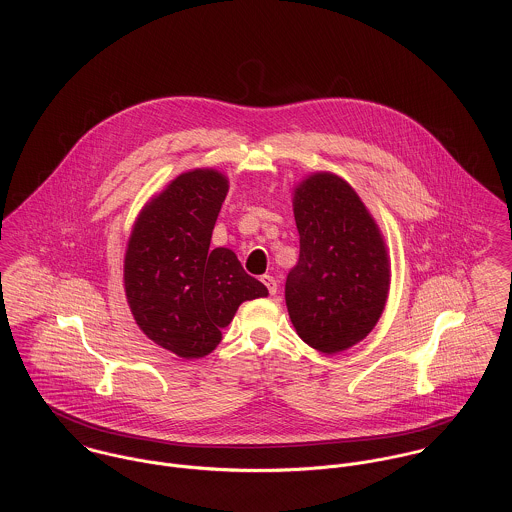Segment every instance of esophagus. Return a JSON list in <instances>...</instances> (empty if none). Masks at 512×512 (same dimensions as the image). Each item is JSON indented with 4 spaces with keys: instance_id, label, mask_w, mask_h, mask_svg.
I'll return each mask as SVG.
<instances>
[{
    "instance_id": "esophagus-1",
    "label": "esophagus",
    "mask_w": 512,
    "mask_h": 512,
    "mask_svg": "<svg viewBox=\"0 0 512 512\" xmlns=\"http://www.w3.org/2000/svg\"><path fill=\"white\" fill-rule=\"evenodd\" d=\"M262 284L268 288V292H270V295H276V292H278V282L272 278V276H268V274H264L262 278Z\"/></svg>"
}]
</instances>
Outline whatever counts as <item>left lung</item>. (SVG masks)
<instances>
[{"mask_svg": "<svg viewBox=\"0 0 512 512\" xmlns=\"http://www.w3.org/2000/svg\"><path fill=\"white\" fill-rule=\"evenodd\" d=\"M299 260L286 280L297 335L333 355L365 339L382 315L390 266L378 226L353 187L315 173L293 195Z\"/></svg>", "mask_w": 512, "mask_h": 512, "instance_id": "left-lung-1", "label": "left lung"}]
</instances>
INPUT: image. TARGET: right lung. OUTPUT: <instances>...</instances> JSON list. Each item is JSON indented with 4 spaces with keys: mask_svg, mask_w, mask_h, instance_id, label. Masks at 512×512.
Here are the masks:
<instances>
[{
    "mask_svg": "<svg viewBox=\"0 0 512 512\" xmlns=\"http://www.w3.org/2000/svg\"><path fill=\"white\" fill-rule=\"evenodd\" d=\"M226 193L219 171L181 173L142 211L130 236L124 284L134 319L153 343L183 359L209 355L238 305L268 295L232 250H211Z\"/></svg>",
    "mask_w": 512,
    "mask_h": 512,
    "instance_id": "1",
    "label": "right lung"
}]
</instances>
